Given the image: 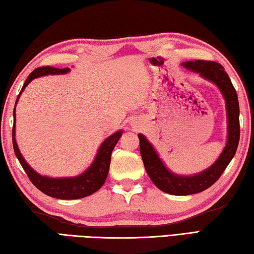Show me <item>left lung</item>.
I'll return each mask as SVG.
<instances>
[{"label": "left lung", "mask_w": 254, "mask_h": 254, "mask_svg": "<svg viewBox=\"0 0 254 254\" xmlns=\"http://www.w3.org/2000/svg\"><path fill=\"white\" fill-rule=\"evenodd\" d=\"M182 66L198 73L203 78L214 83L222 91L227 110L228 137L222 154L209 168L194 176H180L167 168L153 145L143 134H138L139 150L150 180L159 190L172 195H190L213 186L234 158L240 138L238 96L222 64L214 61L195 60L183 62Z\"/></svg>", "instance_id": "obj_1"}]
</instances>
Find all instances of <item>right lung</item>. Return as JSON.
<instances>
[{
  "mask_svg": "<svg viewBox=\"0 0 254 254\" xmlns=\"http://www.w3.org/2000/svg\"><path fill=\"white\" fill-rule=\"evenodd\" d=\"M71 69L66 68H57L52 66H42L38 67L35 71H32L29 76L27 77L26 82L21 88L17 99L15 102V107L19 97L23 93L25 87L28 85L32 79L37 77L45 76V75H57V74H65L68 73ZM14 118H15V108H14ZM122 131H118L113 133L112 135L107 137L97 152L96 157L87 169H86L82 175L72 178H50L46 176H41L36 172L31 167L26 163L23 156H21L17 143L15 138V121L13 126V147L16 157L19 160V163L26 171L29 180L31 181L37 189H39L41 192L52 197L60 198V199H75L88 196L90 194L98 191L99 189L104 186L107 179L108 172H109L110 161H111V153L115 148L116 144L118 143L119 138L122 135Z\"/></svg>",
  "mask_w": 254,
  "mask_h": 254,
  "instance_id": "1",
  "label": "right lung"
}]
</instances>
